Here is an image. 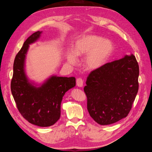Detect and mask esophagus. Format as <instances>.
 <instances>
[{
    "instance_id": "1",
    "label": "esophagus",
    "mask_w": 152,
    "mask_h": 152,
    "mask_svg": "<svg viewBox=\"0 0 152 152\" xmlns=\"http://www.w3.org/2000/svg\"><path fill=\"white\" fill-rule=\"evenodd\" d=\"M76 84H77V86L82 87V86H83L84 81H83V80L81 79V78H78V79L76 80Z\"/></svg>"
}]
</instances>
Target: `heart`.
Returning <instances> with one entry per match:
<instances>
[{"mask_svg": "<svg viewBox=\"0 0 152 152\" xmlns=\"http://www.w3.org/2000/svg\"><path fill=\"white\" fill-rule=\"evenodd\" d=\"M114 50V45L111 40L104 39L95 35L81 36L73 45L72 51L67 53L68 62L74 65L76 57L86 55L83 64L87 70H94L103 66Z\"/></svg>", "mask_w": 152, "mask_h": 152, "instance_id": "heart-1", "label": "heart"}]
</instances>
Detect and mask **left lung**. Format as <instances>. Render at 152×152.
Listing matches in <instances>:
<instances>
[{
    "instance_id": "left-lung-1",
    "label": "left lung",
    "mask_w": 152,
    "mask_h": 152,
    "mask_svg": "<svg viewBox=\"0 0 152 152\" xmlns=\"http://www.w3.org/2000/svg\"><path fill=\"white\" fill-rule=\"evenodd\" d=\"M139 65L135 56L104 64L87 77L84 90L90 116L100 125L126 117L138 91Z\"/></svg>"
}]
</instances>
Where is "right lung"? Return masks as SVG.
I'll use <instances>...</instances> for the list:
<instances>
[{
    "label": "right lung",
    "instance_id": "add662e5",
    "mask_svg": "<svg viewBox=\"0 0 152 152\" xmlns=\"http://www.w3.org/2000/svg\"><path fill=\"white\" fill-rule=\"evenodd\" d=\"M42 31H36L27 39L18 53L13 65L11 90L21 115L34 125L49 127L60 118L63 96L75 86V77L53 75L39 87L27 77L25 71L29 45L36 42Z\"/></svg>",
    "mask_w": 152,
    "mask_h": 152
}]
</instances>
